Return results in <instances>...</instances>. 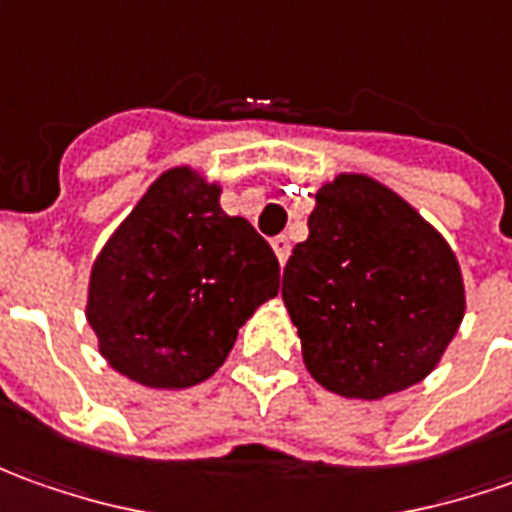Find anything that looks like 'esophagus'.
<instances>
[{"mask_svg": "<svg viewBox=\"0 0 512 512\" xmlns=\"http://www.w3.org/2000/svg\"><path fill=\"white\" fill-rule=\"evenodd\" d=\"M272 249H274V255H277V260H280V263H286V260H289L291 243H289V238H286V235H277V238L272 240Z\"/></svg>", "mask_w": 512, "mask_h": 512, "instance_id": "esophagus-1", "label": "esophagus"}]
</instances>
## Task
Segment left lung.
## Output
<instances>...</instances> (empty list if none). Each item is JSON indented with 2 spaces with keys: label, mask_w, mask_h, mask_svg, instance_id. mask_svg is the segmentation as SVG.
Here are the masks:
<instances>
[{
  "label": "left lung",
  "mask_w": 512,
  "mask_h": 512,
  "mask_svg": "<svg viewBox=\"0 0 512 512\" xmlns=\"http://www.w3.org/2000/svg\"><path fill=\"white\" fill-rule=\"evenodd\" d=\"M283 300L311 377L379 399L425 379L465 317L459 263L408 203L362 175L317 192Z\"/></svg>",
  "instance_id": "8db88e82"
}]
</instances>
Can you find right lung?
I'll use <instances>...</instances> for the list:
<instances>
[{
	"label": "right lung",
	"instance_id": "obj_1",
	"mask_svg": "<svg viewBox=\"0 0 512 512\" xmlns=\"http://www.w3.org/2000/svg\"><path fill=\"white\" fill-rule=\"evenodd\" d=\"M218 186L169 169L93 263L87 320L101 354L150 388H189L229 357L238 328L280 289L272 246L223 215Z\"/></svg>",
	"mask_w": 512,
	"mask_h": 512
}]
</instances>
